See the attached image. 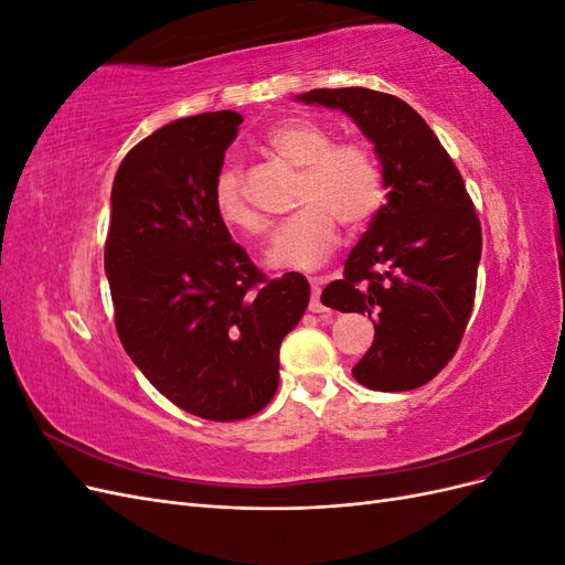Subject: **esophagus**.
I'll list each match as a JSON object with an SVG mask.
<instances>
[{
  "label": "esophagus",
  "mask_w": 565,
  "mask_h": 565,
  "mask_svg": "<svg viewBox=\"0 0 565 565\" xmlns=\"http://www.w3.org/2000/svg\"><path fill=\"white\" fill-rule=\"evenodd\" d=\"M324 282H328V280H324L322 276L311 278V303H309V311H311V313H330L328 306H324V303L320 301V292H322Z\"/></svg>",
  "instance_id": "esophagus-1"
}]
</instances>
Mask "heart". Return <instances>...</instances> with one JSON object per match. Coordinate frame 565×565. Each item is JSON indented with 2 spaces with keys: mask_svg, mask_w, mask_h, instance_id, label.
Wrapping results in <instances>:
<instances>
[{
  "mask_svg": "<svg viewBox=\"0 0 565 565\" xmlns=\"http://www.w3.org/2000/svg\"><path fill=\"white\" fill-rule=\"evenodd\" d=\"M276 156L301 167L299 212L282 221L266 249L273 268L311 270L334 252L337 218L344 226H363L384 202V174L374 152L355 141H337L313 119H285L266 134ZM212 202L226 226L249 235L266 231V218L252 207L245 174L235 162L218 169Z\"/></svg>",
  "mask_w": 565,
  "mask_h": 565,
  "instance_id": "b5f03b06",
  "label": "heart"
}]
</instances>
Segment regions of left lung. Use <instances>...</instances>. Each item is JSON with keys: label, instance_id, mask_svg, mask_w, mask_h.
Here are the masks:
<instances>
[{"label": "left lung", "instance_id": "left-lung-1", "mask_svg": "<svg viewBox=\"0 0 565 565\" xmlns=\"http://www.w3.org/2000/svg\"><path fill=\"white\" fill-rule=\"evenodd\" d=\"M301 104L347 113L374 143L386 204L351 249L344 278L320 301L367 313L370 351L353 377L372 391H409L450 363L473 309L481 221L452 158L405 100L363 87L311 89Z\"/></svg>", "mask_w": 565, "mask_h": 565}]
</instances>
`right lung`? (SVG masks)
I'll return each instance as SVG.
<instances>
[{
	"mask_svg": "<svg viewBox=\"0 0 565 565\" xmlns=\"http://www.w3.org/2000/svg\"><path fill=\"white\" fill-rule=\"evenodd\" d=\"M243 115L177 119L136 143L110 195L106 276L125 351L164 398L235 422L278 388L280 344L311 299L301 273L268 280L212 202Z\"/></svg>",
	"mask_w": 565,
	"mask_h": 565,
	"instance_id": "add662e5",
	"label": "right lung"
}]
</instances>
